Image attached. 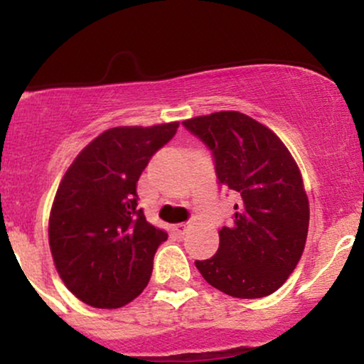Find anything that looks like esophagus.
I'll use <instances>...</instances> for the list:
<instances>
[{"label": "esophagus", "mask_w": 364, "mask_h": 364, "mask_svg": "<svg viewBox=\"0 0 364 364\" xmlns=\"http://www.w3.org/2000/svg\"><path fill=\"white\" fill-rule=\"evenodd\" d=\"M190 225H191V223H186V224H178L176 228H174V229H176V231L179 232V235H185V231H186L188 228H190Z\"/></svg>", "instance_id": "obj_1"}]
</instances>
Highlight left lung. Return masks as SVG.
Masks as SVG:
<instances>
[{"label":"left lung","mask_w":364,"mask_h":364,"mask_svg":"<svg viewBox=\"0 0 364 364\" xmlns=\"http://www.w3.org/2000/svg\"><path fill=\"white\" fill-rule=\"evenodd\" d=\"M212 150L219 183L236 195L232 224L219 231V250L196 260L215 289L241 299L272 294L301 258L310 203L291 152L277 135L237 111L183 121Z\"/></svg>","instance_id":"left-lung-1"}]
</instances>
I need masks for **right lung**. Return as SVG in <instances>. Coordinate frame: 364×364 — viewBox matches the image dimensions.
<instances>
[{"label":"right lung","instance_id":"right-lung-1","mask_svg":"<svg viewBox=\"0 0 364 364\" xmlns=\"http://www.w3.org/2000/svg\"><path fill=\"white\" fill-rule=\"evenodd\" d=\"M178 127L106 129L58 186L49 215L53 260L65 286L89 306H124L147 287L154 255L168 235L139 208L136 181Z\"/></svg>","mask_w":364,"mask_h":364}]
</instances>
